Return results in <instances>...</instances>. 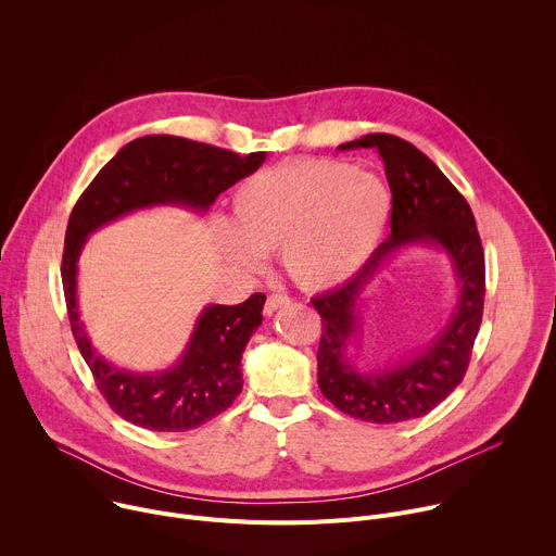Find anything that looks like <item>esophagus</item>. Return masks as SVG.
I'll list each match as a JSON object with an SVG mask.
<instances>
[{"label":"esophagus","mask_w":556,"mask_h":556,"mask_svg":"<svg viewBox=\"0 0 556 556\" xmlns=\"http://www.w3.org/2000/svg\"><path fill=\"white\" fill-rule=\"evenodd\" d=\"M286 305H290V299H288V296H283V294H270V296L266 299L264 314L270 316V314H275L279 307H286Z\"/></svg>","instance_id":"esophagus-1"}]
</instances>
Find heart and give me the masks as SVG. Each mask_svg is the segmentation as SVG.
Wrapping results in <instances>:
<instances>
[{"label":"heart","instance_id":"b5f03b06","mask_svg":"<svg viewBox=\"0 0 556 556\" xmlns=\"http://www.w3.org/2000/svg\"><path fill=\"white\" fill-rule=\"evenodd\" d=\"M391 215L389 187L341 161H292L255 174L232 195L228 257L260 268L281 253L292 281L324 290L354 277L378 249Z\"/></svg>","mask_w":556,"mask_h":556}]
</instances>
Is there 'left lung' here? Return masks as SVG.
<instances>
[{
    "instance_id": "1",
    "label": "left lung",
    "mask_w": 556,
    "mask_h": 556,
    "mask_svg": "<svg viewBox=\"0 0 556 556\" xmlns=\"http://www.w3.org/2000/svg\"><path fill=\"white\" fill-rule=\"evenodd\" d=\"M376 149L391 189V235L348 283L312 299L321 314L319 387L343 414L393 425L427 416L462 382L484 312V249L464 195L412 142L391 134H367L339 149ZM431 243L451 257L460 299L450 326L414 359L376 372H358L344 356L357 331L362 290L395 251Z\"/></svg>"
}]
</instances>
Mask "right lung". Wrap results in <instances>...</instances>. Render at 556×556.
Returning a JSON list of instances; mask_svg holds the SVG:
<instances>
[{"mask_svg":"<svg viewBox=\"0 0 556 556\" xmlns=\"http://www.w3.org/2000/svg\"><path fill=\"white\" fill-rule=\"evenodd\" d=\"M266 151H235L180 136H142L125 144L76 200L65 228L63 294L74 341L108 405L149 431H189L226 412L242 391L240 361L262 326L266 294L240 305H206L180 361L167 371L134 374L97 354L76 305V264L103 224L155 204L206 211L219 193L255 174Z\"/></svg>","mask_w":556,"mask_h":556,"instance_id":"obj_1","label":"right lung"}]
</instances>
